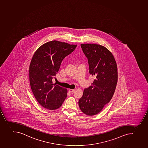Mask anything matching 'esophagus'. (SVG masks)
I'll return each instance as SVG.
<instances>
[{
  "instance_id": "1",
  "label": "esophagus",
  "mask_w": 148,
  "mask_h": 148,
  "mask_svg": "<svg viewBox=\"0 0 148 148\" xmlns=\"http://www.w3.org/2000/svg\"><path fill=\"white\" fill-rule=\"evenodd\" d=\"M69 90L71 93H72V92H75V90H73V89H69Z\"/></svg>"
}]
</instances>
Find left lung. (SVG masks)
<instances>
[{"mask_svg":"<svg viewBox=\"0 0 148 148\" xmlns=\"http://www.w3.org/2000/svg\"><path fill=\"white\" fill-rule=\"evenodd\" d=\"M80 45L88 58L89 73L95 79L92 86L84 90L79 106L85 114L94 116L103 110L114 94L118 79L116 63L113 54L103 46L95 44Z\"/></svg>","mask_w":148,"mask_h":148,"instance_id":"obj_1","label":"left lung"}]
</instances>
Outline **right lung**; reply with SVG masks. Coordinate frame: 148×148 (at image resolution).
<instances>
[{
	"mask_svg": "<svg viewBox=\"0 0 148 148\" xmlns=\"http://www.w3.org/2000/svg\"><path fill=\"white\" fill-rule=\"evenodd\" d=\"M77 45L50 41L41 45L32 56L29 66V80L32 93L41 106L50 110L58 108L66 98L67 89L53 84L52 79L66 56Z\"/></svg>",
	"mask_w": 148,
	"mask_h": 148,
	"instance_id": "1",
	"label": "right lung"
}]
</instances>
